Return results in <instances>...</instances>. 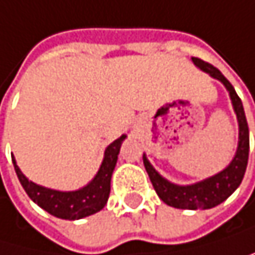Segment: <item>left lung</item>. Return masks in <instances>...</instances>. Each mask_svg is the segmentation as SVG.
I'll list each match as a JSON object with an SVG mask.
<instances>
[{
	"label": "left lung",
	"mask_w": 255,
	"mask_h": 255,
	"mask_svg": "<svg viewBox=\"0 0 255 255\" xmlns=\"http://www.w3.org/2000/svg\"><path fill=\"white\" fill-rule=\"evenodd\" d=\"M192 62L195 66H198L201 71L210 74L213 78L219 80L228 90L233 109L238 116L239 122V143L238 151H236L234 158L231 160L230 165L221 171L219 174L206 178L199 183L189 184V186H178L166 178H163L148 161L146 155L143 154V165L149 175V180L158 195V198L163 203L175 207V209H184V210H198V209H212L221 203L238 189L244 180L247 165H248V154H250V130H248V122L245 118L244 106L241 98L236 94L234 87L231 83L221 74L219 69H216L213 65L198 59L192 57Z\"/></svg>",
	"instance_id": "8db88e82"
}]
</instances>
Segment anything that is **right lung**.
Instances as JSON below:
<instances>
[{"label": "right lung", "instance_id": "obj_1", "mask_svg": "<svg viewBox=\"0 0 255 255\" xmlns=\"http://www.w3.org/2000/svg\"><path fill=\"white\" fill-rule=\"evenodd\" d=\"M125 137L127 136L122 134L119 139H116L106 148L104 160L101 163L100 171L97 172L95 178L87 186L78 190H72V192L52 190V189H48V187H43L30 181L21 172V169L17 168L13 155H11V160H13L16 175L19 178L24 190L39 207H42L45 212H48L49 215L56 218L75 221V219H83L86 216H90L103 210L104 206L107 204V199L110 195L112 174L116 166L118 154Z\"/></svg>", "mask_w": 255, "mask_h": 255}]
</instances>
